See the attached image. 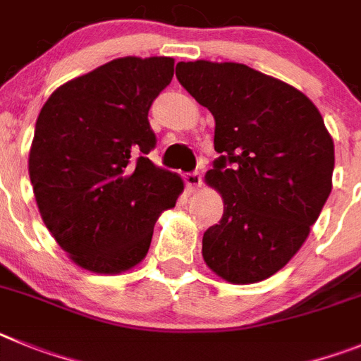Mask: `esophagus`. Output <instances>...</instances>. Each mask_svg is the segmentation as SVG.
I'll return each mask as SVG.
<instances>
[{
  "label": "esophagus",
  "instance_id": "1",
  "mask_svg": "<svg viewBox=\"0 0 361 361\" xmlns=\"http://www.w3.org/2000/svg\"><path fill=\"white\" fill-rule=\"evenodd\" d=\"M185 185H187L190 192H196V190H200L201 185H203V178H201L200 173H190L185 176Z\"/></svg>",
  "mask_w": 361,
  "mask_h": 361
}]
</instances>
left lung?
<instances>
[{"instance_id":"8db88e82","label":"left lung","mask_w":361,"mask_h":361,"mask_svg":"<svg viewBox=\"0 0 361 361\" xmlns=\"http://www.w3.org/2000/svg\"><path fill=\"white\" fill-rule=\"evenodd\" d=\"M176 77L216 120L221 157L204 183L223 200L203 235V259L223 281L277 274L310 235L333 188L334 144L300 90L246 64L178 63Z\"/></svg>"}]
</instances>
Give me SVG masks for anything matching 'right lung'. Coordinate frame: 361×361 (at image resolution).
<instances>
[{
	"mask_svg": "<svg viewBox=\"0 0 361 361\" xmlns=\"http://www.w3.org/2000/svg\"><path fill=\"white\" fill-rule=\"evenodd\" d=\"M174 75L173 57H120L48 97L28 173L44 225L68 257L100 275L145 259L164 210L183 192L176 173L147 158L149 108Z\"/></svg>",
	"mask_w": 361,
	"mask_h": 361,
	"instance_id": "right-lung-1",
	"label": "right lung"
}]
</instances>
